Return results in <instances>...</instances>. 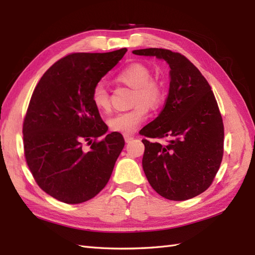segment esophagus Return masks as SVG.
<instances>
[{
    "label": "esophagus",
    "instance_id": "esophagus-1",
    "mask_svg": "<svg viewBox=\"0 0 255 255\" xmlns=\"http://www.w3.org/2000/svg\"><path fill=\"white\" fill-rule=\"evenodd\" d=\"M124 138H125V141H126V142H130L131 140L133 139V136H131V134H124Z\"/></svg>",
    "mask_w": 255,
    "mask_h": 255
}]
</instances>
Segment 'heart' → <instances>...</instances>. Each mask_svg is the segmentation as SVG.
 <instances>
[{"mask_svg": "<svg viewBox=\"0 0 255 255\" xmlns=\"http://www.w3.org/2000/svg\"><path fill=\"white\" fill-rule=\"evenodd\" d=\"M150 70L142 63H131L124 68L117 75L119 82L133 89L132 110L117 113L108 119V126L114 131L125 134L132 133L148 116V107L156 108L163 99V90L159 82L150 79ZM91 100L99 111L110 110V96L105 85L97 83L92 90Z\"/></svg>", "mask_w": 255, "mask_h": 255, "instance_id": "b5f03b06", "label": "heart"}]
</instances>
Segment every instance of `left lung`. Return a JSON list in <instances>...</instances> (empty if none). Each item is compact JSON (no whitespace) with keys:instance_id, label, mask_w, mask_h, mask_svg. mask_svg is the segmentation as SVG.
Listing matches in <instances>:
<instances>
[{"instance_id":"1","label":"left lung","mask_w":255,"mask_h":255,"mask_svg":"<svg viewBox=\"0 0 255 255\" xmlns=\"http://www.w3.org/2000/svg\"><path fill=\"white\" fill-rule=\"evenodd\" d=\"M132 53L162 59L170 67L163 110L140 131L166 143L142 140L144 174L162 197L193 198L211 185L223 160L224 123L217 101L207 80L181 53L161 48Z\"/></svg>"}]
</instances>
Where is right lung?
I'll return each mask as SVG.
<instances>
[{"label": "right lung", "mask_w": 255, "mask_h": 255, "mask_svg": "<svg viewBox=\"0 0 255 255\" xmlns=\"http://www.w3.org/2000/svg\"><path fill=\"white\" fill-rule=\"evenodd\" d=\"M126 51L68 55L47 70L31 95L23 124L26 162L42 191L60 202H86L110 181L125 140L106 133L91 94ZM83 142L91 144L89 151Z\"/></svg>", "instance_id": "obj_1"}]
</instances>
